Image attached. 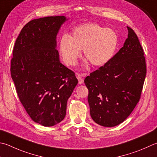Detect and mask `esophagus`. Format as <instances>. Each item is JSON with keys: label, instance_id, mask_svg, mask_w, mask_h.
<instances>
[{"label": "esophagus", "instance_id": "34e87169", "mask_svg": "<svg viewBox=\"0 0 157 157\" xmlns=\"http://www.w3.org/2000/svg\"><path fill=\"white\" fill-rule=\"evenodd\" d=\"M84 75H85V74H80V73H77L76 74V77L78 79V82H79V84H82L84 83L83 77H84Z\"/></svg>", "mask_w": 157, "mask_h": 157}]
</instances>
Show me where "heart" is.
<instances>
[{
	"mask_svg": "<svg viewBox=\"0 0 157 157\" xmlns=\"http://www.w3.org/2000/svg\"><path fill=\"white\" fill-rule=\"evenodd\" d=\"M118 44L115 31L95 23L76 27L71 35H64L59 44V51L64 63L73 66L83 49L84 57L95 67H101L112 58ZM88 62H85L87 65Z\"/></svg>",
	"mask_w": 157,
	"mask_h": 157,
	"instance_id": "obj_1",
	"label": "heart"
}]
</instances>
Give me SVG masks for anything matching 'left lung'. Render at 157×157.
Wrapping results in <instances>:
<instances>
[{"mask_svg": "<svg viewBox=\"0 0 157 157\" xmlns=\"http://www.w3.org/2000/svg\"><path fill=\"white\" fill-rule=\"evenodd\" d=\"M124 47L84 79L93 121L104 127L126 119L139 101L146 75L144 49L130 27Z\"/></svg>", "mask_w": 157, "mask_h": 157, "instance_id": "obj_1", "label": "left lung"}]
</instances>
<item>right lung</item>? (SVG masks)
<instances>
[{
	"instance_id": "obj_1",
	"label": "right lung",
	"mask_w": 157,
	"mask_h": 157,
	"mask_svg": "<svg viewBox=\"0 0 157 157\" xmlns=\"http://www.w3.org/2000/svg\"><path fill=\"white\" fill-rule=\"evenodd\" d=\"M64 16L29 21L17 38L11 75L17 94L36 123L53 126L63 120L68 99L78 83L75 73L59 62L56 36Z\"/></svg>"
}]
</instances>
